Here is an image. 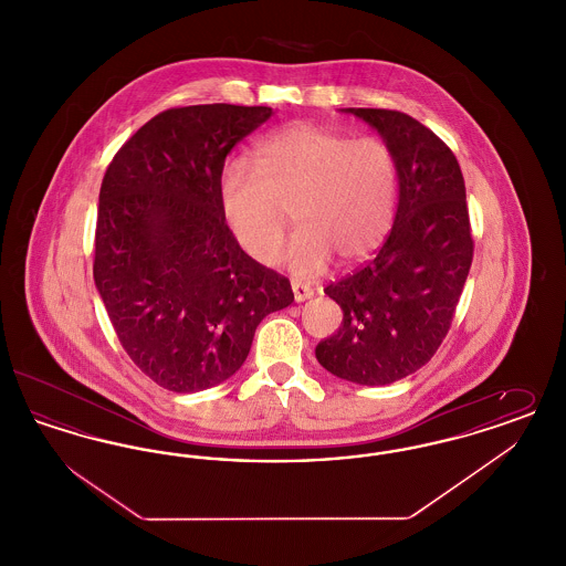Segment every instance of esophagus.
Listing matches in <instances>:
<instances>
[{
  "instance_id": "esophagus-1",
  "label": "esophagus",
  "mask_w": 566,
  "mask_h": 566,
  "mask_svg": "<svg viewBox=\"0 0 566 566\" xmlns=\"http://www.w3.org/2000/svg\"><path fill=\"white\" fill-rule=\"evenodd\" d=\"M293 293H295L296 303H303V301H307V298L314 296V291H312L310 286H303V284H298V282H293Z\"/></svg>"
}]
</instances>
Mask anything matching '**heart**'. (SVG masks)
<instances>
[{"instance_id": "1", "label": "heart", "mask_w": 566, "mask_h": 566, "mask_svg": "<svg viewBox=\"0 0 566 566\" xmlns=\"http://www.w3.org/2000/svg\"><path fill=\"white\" fill-rule=\"evenodd\" d=\"M399 195V167L388 144L316 125H291L259 142L254 169L229 163L218 180L222 222L248 259L271 265L296 224L280 263L298 277L323 273L333 256L352 268L386 240Z\"/></svg>"}]
</instances>
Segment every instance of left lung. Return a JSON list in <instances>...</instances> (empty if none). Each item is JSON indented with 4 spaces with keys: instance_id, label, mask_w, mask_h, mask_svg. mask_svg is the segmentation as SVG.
<instances>
[{
    "instance_id": "8db88e82",
    "label": "left lung",
    "mask_w": 566,
    "mask_h": 566,
    "mask_svg": "<svg viewBox=\"0 0 566 566\" xmlns=\"http://www.w3.org/2000/svg\"><path fill=\"white\" fill-rule=\"evenodd\" d=\"M369 123L399 167V206L376 259L324 289L344 312L316 346L333 376L384 386L424 367L446 339L473 261L467 190L454 153L397 109L346 108Z\"/></svg>"
}]
</instances>
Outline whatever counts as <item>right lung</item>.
Returning a JSON list of instances; mask_svg holds the SVG:
<instances>
[{"mask_svg": "<svg viewBox=\"0 0 566 566\" xmlns=\"http://www.w3.org/2000/svg\"><path fill=\"white\" fill-rule=\"evenodd\" d=\"M268 106L165 109L114 155L99 190L93 277L142 374L171 392L233 376L289 277L248 259L218 206L224 159Z\"/></svg>", "mask_w": 566, "mask_h": 566, "instance_id": "add662e5", "label": "right lung"}]
</instances>
